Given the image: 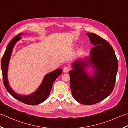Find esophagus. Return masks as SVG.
<instances>
[{"instance_id": "esophagus-1", "label": "esophagus", "mask_w": 128, "mask_h": 128, "mask_svg": "<svg viewBox=\"0 0 128 128\" xmlns=\"http://www.w3.org/2000/svg\"><path fill=\"white\" fill-rule=\"evenodd\" d=\"M70 70V68L69 66H64V68H63V72H68Z\"/></svg>"}]
</instances>
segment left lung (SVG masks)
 Instances as JSON below:
<instances>
[{
  "label": "left lung",
  "mask_w": 128,
  "mask_h": 128,
  "mask_svg": "<svg viewBox=\"0 0 128 128\" xmlns=\"http://www.w3.org/2000/svg\"><path fill=\"white\" fill-rule=\"evenodd\" d=\"M92 48L90 55L72 64L69 72L72 96L78 102L92 105L102 101L112 93L116 83L118 61L112 46L92 32H87ZM89 67L92 71L87 72Z\"/></svg>",
  "instance_id": "left-lung-1"
}]
</instances>
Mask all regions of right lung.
Wrapping results in <instances>:
<instances>
[{
    "mask_svg": "<svg viewBox=\"0 0 128 128\" xmlns=\"http://www.w3.org/2000/svg\"><path fill=\"white\" fill-rule=\"evenodd\" d=\"M24 33H19L18 35L12 38L8 44L4 56L2 58L1 62V68L2 74V79L4 86L9 93L14 98L18 100L23 103L28 105L34 106L42 103L48 98L51 92L52 84L54 81L62 73V69H57L53 72L46 74L44 77L41 84L38 88L32 93L29 95H22L15 92L9 85L8 79V71L10 59L12 56L15 45L21 39V36Z\"/></svg>",
    "mask_w": 128,
    "mask_h": 128,
    "instance_id": "add662e5",
    "label": "right lung"
}]
</instances>
